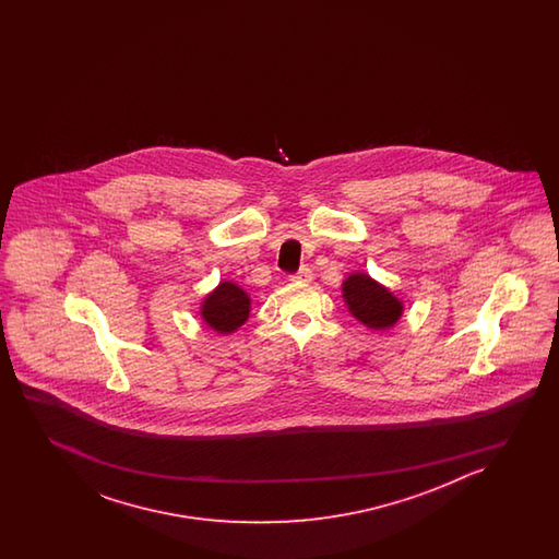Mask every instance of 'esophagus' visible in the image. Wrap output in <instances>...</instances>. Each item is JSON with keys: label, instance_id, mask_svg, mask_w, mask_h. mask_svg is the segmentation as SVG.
<instances>
[{"label": "esophagus", "instance_id": "esophagus-1", "mask_svg": "<svg viewBox=\"0 0 559 559\" xmlns=\"http://www.w3.org/2000/svg\"><path fill=\"white\" fill-rule=\"evenodd\" d=\"M311 277H313L311 270H309V267H301L292 280H294L296 284H308V282H311Z\"/></svg>", "mask_w": 559, "mask_h": 559}]
</instances>
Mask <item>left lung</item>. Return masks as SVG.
Listing matches in <instances>:
<instances>
[{"label":"left lung","instance_id":"1","mask_svg":"<svg viewBox=\"0 0 559 559\" xmlns=\"http://www.w3.org/2000/svg\"><path fill=\"white\" fill-rule=\"evenodd\" d=\"M347 311L369 330L383 332L393 328L404 316V301L364 272L347 275L342 284Z\"/></svg>","mask_w":559,"mask_h":559}]
</instances>
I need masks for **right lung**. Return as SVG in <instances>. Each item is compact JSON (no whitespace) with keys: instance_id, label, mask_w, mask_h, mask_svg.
<instances>
[{"instance_id":"obj_1","label":"right lung","mask_w":559,"mask_h":559,"mask_svg":"<svg viewBox=\"0 0 559 559\" xmlns=\"http://www.w3.org/2000/svg\"><path fill=\"white\" fill-rule=\"evenodd\" d=\"M250 311L251 299L243 287L234 282H219L215 289L203 297L200 316L214 332L234 333L248 321Z\"/></svg>"}]
</instances>
